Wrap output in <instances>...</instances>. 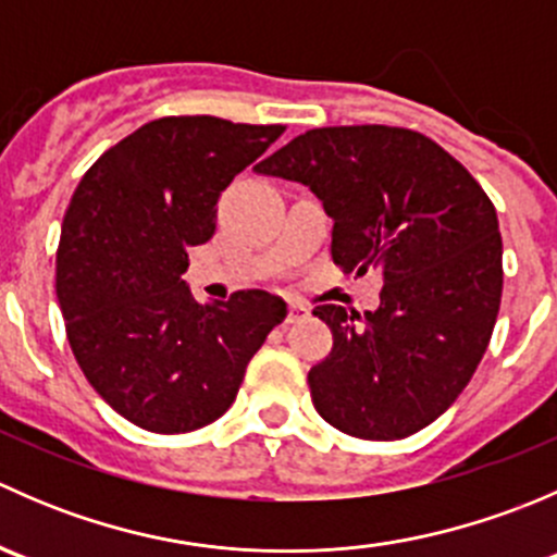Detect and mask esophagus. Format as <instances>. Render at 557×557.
Segmentation results:
<instances>
[{
	"label": "esophagus",
	"instance_id": "esophagus-1",
	"mask_svg": "<svg viewBox=\"0 0 557 557\" xmlns=\"http://www.w3.org/2000/svg\"><path fill=\"white\" fill-rule=\"evenodd\" d=\"M307 314H310V310H307L301 301H290L288 305V323H299V320H305Z\"/></svg>",
	"mask_w": 557,
	"mask_h": 557
}]
</instances>
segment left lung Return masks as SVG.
<instances>
[{
    "label": "left lung",
    "mask_w": 557,
    "mask_h": 557,
    "mask_svg": "<svg viewBox=\"0 0 557 557\" xmlns=\"http://www.w3.org/2000/svg\"><path fill=\"white\" fill-rule=\"evenodd\" d=\"M310 185L334 218L331 258L383 280L374 312L320 305L334 347L310 369L325 423L391 442L434 423L469 385L502 307L496 207L425 134L398 126L310 128L258 164Z\"/></svg>",
    "instance_id": "1"
}]
</instances>
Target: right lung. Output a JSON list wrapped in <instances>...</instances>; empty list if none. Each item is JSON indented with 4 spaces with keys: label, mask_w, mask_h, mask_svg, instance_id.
Listing matches in <instances>:
<instances>
[{
    "label": "right lung",
    "mask_w": 557,
    "mask_h": 557,
    "mask_svg": "<svg viewBox=\"0 0 557 557\" xmlns=\"http://www.w3.org/2000/svg\"><path fill=\"white\" fill-rule=\"evenodd\" d=\"M212 115L150 121L83 174L61 223L55 296L94 391L128 423L188 434L221 418L285 301L237 290L199 305L188 247L215 234L218 196L283 134Z\"/></svg>",
    "instance_id": "obj_1"
}]
</instances>
